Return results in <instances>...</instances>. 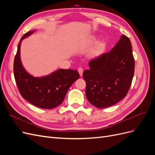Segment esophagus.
Returning <instances> with one entry per match:
<instances>
[{
  "label": "esophagus",
  "instance_id": "esophagus-1",
  "mask_svg": "<svg viewBox=\"0 0 155 155\" xmlns=\"http://www.w3.org/2000/svg\"><path fill=\"white\" fill-rule=\"evenodd\" d=\"M78 72H79V75H80L81 76H82L83 72V68H79L78 69Z\"/></svg>",
  "mask_w": 155,
  "mask_h": 155
}]
</instances>
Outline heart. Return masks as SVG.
Masks as SVG:
<instances>
[{"mask_svg":"<svg viewBox=\"0 0 155 155\" xmlns=\"http://www.w3.org/2000/svg\"><path fill=\"white\" fill-rule=\"evenodd\" d=\"M104 45H105V44L104 42L101 41V42H100V43H98L95 50L93 51V54H97L98 53H100V51L103 49V48L104 47Z\"/></svg>","mask_w":155,"mask_h":155,"instance_id":"b5f03b06","label":"heart"}]
</instances>
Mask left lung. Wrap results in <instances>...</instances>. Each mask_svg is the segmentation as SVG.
Segmentation results:
<instances>
[{"label": "left lung", "mask_w": 155, "mask_h": 155, "mask_svg": "<svg viewBox=\"0 0 155 155\" xmlns=\"http://www.w3.org/2000/svg\"><path fill=\"white\" fill-rule=\"evenodd\" d=\"M83 72L86 96L97 108L113 105L127 94L134 73V59L129 37L123 34L109 52L103 54L88 63Z\"/></svg>", "instance_id": "left-lung-1"}]
</instances>
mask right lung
I'll return each mask as SVG.
<instances>
[{
	"instance_id": "add662e5",
	"label": "right lung",
	"mask_w": 155,
	"mask_h": 155,
	"mask_svg": "<svg viewBox=\"0 0 155 155\" xmlns=\"http://www.w3.org/2000/svg\"><path fill=\"white\" fill-rule=\"evenodd\" d=\"M34 31L22 37L14 59L13 73L21 95L31 104L45 109H51L62 104L73 83L79 78L76 70L59 69L48 76L35 78L28 73L21 61L20 47L22 39Z\"/></svg>"
}]
</instances>
